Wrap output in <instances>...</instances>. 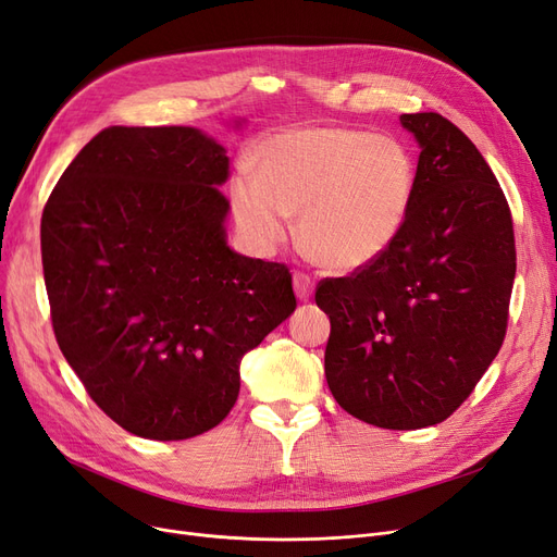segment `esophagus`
I'll return each instance as SVG.
<instances>
[{
	"label": "esophagus",
	"mask_w": 557,
	"mask_h": 557,
	"mask_svg": "<svg viewBox=\"0 0 557 557\" xmlns=\"http://www.w3.org/2000/svg\"><path fill=\"white\" fill-rule=\"evenodd\" d=\"M294 289H296V296L300 300H310L312 294H314V280L310 275L296 271L294 273Z\"/></svg>",
	"instance_id": "esophagus-1"
}]
</instances>
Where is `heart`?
<instances>
[{"instance_id":"b5f03b06","label":"heart","mask_w":557,"mask_h":557,"mask_svg":"<svg viewBox=\"0 0 557 557\" xmlns=\"http://www.w3.org/2000/svg\"><path fill=\"white\" fill-rule=\"evenodd\" d=\"M259 175L243 170L232 181L243 232L259 245H277L289 234V213L300 215L305 252L344 273L389 250L418 185L416 160L399 139L346 126L268 139Z\"/></svg>"}]
</instances>
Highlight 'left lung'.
I'll use <instances>...</instances> for the list:
<instances>
[{"mask_svg": "<svg viewBox=\"0 0 557 557\" xmlns=\"http://www.w3.org/2000/svg\"><path fill=\"white\" fill-rule=\"evenodd\" d=\"M418 185L389 250L325 277V379L337 404L383 429L447 420L498 356L517 275L511 211L482 153L436 112L401 114Z\"/></svg>", "mask_w": 557, "mask_h": 557, "instance_id": "obj_1", "label": "left lung"}]
</instances>
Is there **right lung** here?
<instances>
[{"mask_svg": "<svg viewBox=\"0 0 557 557\" xmlns=\"http://www.w3.org/2000/svg\"><path fill=\"white\" fill-rule=\"evenodd\" d=\"M230 158L197 128L100 131L40 218L61 354L96 406L139 438L218 426L240 358L292 317L284 263L230 250Z\"/></svg>", "mask_w": 557, "mask_h": 557, "instance_id": "right-lung-1", "label": "right lung"}]
</instances>
